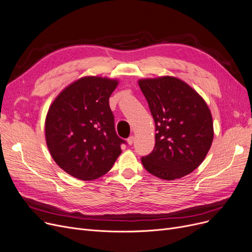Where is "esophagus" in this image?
<instances>
[{"mask_svg": "<svg viewBox=\"0 0 252 252\" xmlns=\"http://www.w3.org/2000/svg\"><path fill=\"white\" fill-rule=\"evenodd\" d=\"M127 143H128L129 146H131V145L134 143V136H133V135L129 136V137L127 138Z\"/></svg>", "mask_w": 252, "mask_h": 252, "instance_id": "1", "label": "esophagus"}]
</instances>
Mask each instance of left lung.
I'll return each mask as SVG.
<instances>
[{"label": "left lung", "mask_w": 252, "mask_h": 252, "mask_svg": "<svg viewBox=\"0 0 252 252\" xmlns=\"http://www.w3.org/2000/svg\"><path fill=\"white\" fill-rule=\"evenodd\" d=\"M155 122V147L142 157L153 176L172 181L199 166L213 142V120L203 97L174 76L138 80Z\"/></svg>", "instance_id": "obj_1"}]
</instances>
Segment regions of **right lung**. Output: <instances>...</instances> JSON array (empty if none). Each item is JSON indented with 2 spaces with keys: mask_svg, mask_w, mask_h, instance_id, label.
<instances>
[{
  "mask_svg": "<svg viewBox=\"0 0 252 252\" xmlns=\"http://www.w3.org/2000/svg\"><path fill=\"white\" fill-rule=\"evenodd\" d=\"M119 82L85 76L54 100L45 119V139L55 162L70 176L91 181L105 175L122 153L108 99Z\"/></svg>",
  "mask_w": 252,
  "mask_h": 252,
  "instance_id": "1",
  "label": "right lung"
}]
</instances>
